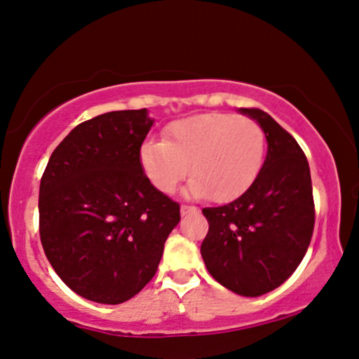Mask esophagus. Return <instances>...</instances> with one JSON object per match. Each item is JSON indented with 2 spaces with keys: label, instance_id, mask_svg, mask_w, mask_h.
I'll return each instance as SVG.
<instances>
[{
  "label": "esophagus",
  "instance_id": "esophagus-1",
  "mask_svg": "<svg viewBox=\"0 0 359 359\" xmlns=\"http://www.w3.org/2000/svg\"><path fill=\"white\" fill-rule=\"evenodd\" d=\"M196 212H199V209L196 206H188V204H183V206H181V214H183V216H188V214H196Z\"/></svg>",
  "mask_w": 359,
  "mask_h": 359
}]
</instances>
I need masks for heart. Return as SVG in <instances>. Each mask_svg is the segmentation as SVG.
Wrapping results in <instances>:
<instances>
[{"label":"heart","instance_id":"heart-1","mask_svg":"<svg viewBox=\"0 0 359 359\" xmlns=\"http://www.w3.org/2000/svg\"><path fill=\"white\" fill-rule=\"evenodd\" d=\"M265 148V132L254 118L212 111L171 123L165 142L143 143L140 160L161 193H173L189 171L194 196L231 203L255 183Z\"/></svg>","mask_w":359,"mask_h":359}]
</instances>
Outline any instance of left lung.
Segmentation results:
<instances>
[{
  "label": "left lung",
  "mask_w": 359,
  "mask_h": 359,
  "mask_svg": "<svg viewBox=\"0 0 359 359\" xmlns=\"http://www.w3.org/2000/svg\"><path fill=\"white\" fill-rule=\"evenodd\" d=\"M267 138L262 170L241 198L204 208L209 231L201 244L208 271L244 297L280 287L309 249L315 203L309 161L297 140L260 109H241Z\"/></svg>",
  "instance_id": "8db88e82"
}]
</instances>
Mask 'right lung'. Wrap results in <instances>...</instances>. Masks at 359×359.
<instances>
[{
    "label": "right lung",
    "mask_w": 359,
    "mask_h": 359,
    "mask_svg": "<svg viewBox=\"0 0 359 359\" xmlns=\"http://www.w3.org/2000/svg\"><path fill=\"white\" fill-rule=\"evenodd\" d=\"M147 109L79 123L50 155L39 188L46 257L69 288L97 304L132 299L155 276L180 204L143 173Z\"/></svg>",
    "instance_id": "add662e5"
}]
</instances>
